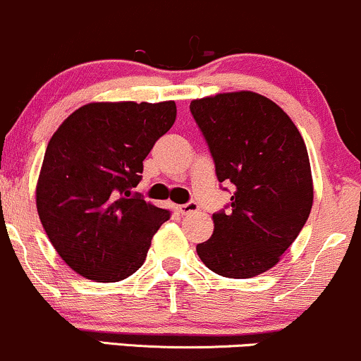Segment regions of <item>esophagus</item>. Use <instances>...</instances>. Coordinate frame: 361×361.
Here are the masks:
<instances>
[{"label": "esophagus", "mask_w": 361, "mask_h": 361, "mask_svg": "<svg viewBox=\"0 0 361 361\" xmlns=\"http://www.w3.org/2000/svg\"><path fill=\"white\" fill-rule=\"evenodd\" d=\"M179 212L182 213V214H191V213H196V212H200V206L196 204V202H185V204H182V206H179Z\"/></svg>", "instance_id": "1"}]
</instances>
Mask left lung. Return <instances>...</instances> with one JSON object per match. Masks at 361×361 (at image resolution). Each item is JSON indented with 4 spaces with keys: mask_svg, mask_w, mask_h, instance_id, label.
I'll use <instances>...</instances> for the list:
<instances>
[{
    "mask_svg": "<svg viewBox=\"0 0 361 361\" xmlns=\"http://www.w3.org/2000/svg\"><path fill=\"white\" fill-rule=\"evenodd\" d=\"M191 114L220 182L233 184L228 212L213 214L197 256L225 278H252L278 264L309 218L314 184L305 141L273 100L228 92L192 100Z\"/></svg>",
    "mask_w": 361,
    "mask_h": 361,
    "instance_id": "1",
    "label": "left lung"
}]
</instances>
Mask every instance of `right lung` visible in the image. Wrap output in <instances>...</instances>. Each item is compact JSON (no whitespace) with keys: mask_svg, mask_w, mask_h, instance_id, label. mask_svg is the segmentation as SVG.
<instances>
[{"mask_svg":"<svg viewBox=\"0 0 361 361\" xmlns=\"http://www.w3.org/2000/svg\"><path fill=\"white\" fill-rule=\"evenodd\" d=\"M176 116L173 100L92 102L52 135L35 189L37 213L51 244L80 276L116 283L143 266L170 212L133 188Z\"/></svg>","mask_w":361,"mask_h":361,"instance_id":"obj_1","label":"right lung"}]
</instances>
